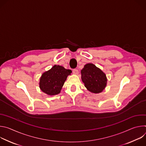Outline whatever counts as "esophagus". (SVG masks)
I'll return each instance as SVG.
<instances>
[{
    "label": "esophagus",
    "mask_w": 146,
    "mask_h": 146,
    "mask_svg": "<svg viewBox=\"0 0 146 146\" xmlns=\"http://www.w3.org/2000/svg\"><path fill=\"white\" fill-rule=\"evenodd\" d=\"M73 74H78V70L77 69H74L73 70Z\"/></svg>",
    "instance_id": "1"
}]
</instances>
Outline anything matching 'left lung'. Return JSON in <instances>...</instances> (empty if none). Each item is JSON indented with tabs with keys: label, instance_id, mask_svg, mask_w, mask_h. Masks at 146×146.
<instances>
[{
	"label": "left lung",
	"instance_id": "1",
	"mask_svg": "<svg viewBox=\"0 0 146 146\" xmlns=\"http://www.w3.org/2000/svg\"><path fill=\"white\" fill-rule=\"evenodd\" d=\"M81 80L91 92H102L107 85V77L99 68L92 64H86L81 70Z\"/></svg>",
	"mask_w": 146,
	"mask_h": 146
}]
</instances>
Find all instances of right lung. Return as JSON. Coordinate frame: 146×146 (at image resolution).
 Segmentation results:
<instances>
[{
  "label": "right lung",
  "instance_id": "obj_1",
  "mask_svg": "<svg viewBox=\"0 0 146 146\" xmlns=\"http://www.w3.org/2000/svg\"><path fill=\"white\" fill-rule=\"evenodd\" d=\"M71 73V70L66 69L59 65H54L41 75L39 82L40 90L51 96L59 94L67 77Z\"/></svg>",
  "mask_w": 146,
  "mask_h": 146
}]
</instances>
